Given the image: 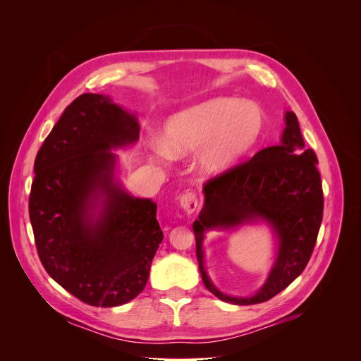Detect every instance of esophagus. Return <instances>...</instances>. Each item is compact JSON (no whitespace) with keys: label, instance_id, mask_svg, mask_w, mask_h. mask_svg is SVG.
Segmentation results:
<instances>
[{"label":"esophagus","instance_id":"esophagus-1","mask_svg":"<svg viewBox=\"0 0 361 361\" xmlns=\"http://www.w3.org/2000/svg\"><path fill=\"white\" fill-rule=\"evenodd\" d=\"M179 203H180V207L182 209L187 212V214H194L195 211L199 209V200H197V194L192 192V191H188V192H183L180 195L179 199Z\"/></svg>","mask_w":361,"mask_h":361}]
</instances>
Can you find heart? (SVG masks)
I'll return each mask as SVG.
<instances>
[{
  "instance_id": "1",
  "label": "heart",
  "mask_w": 361,
  "mask_h": 361,
  "mask_svg": "<svg viewBox=\"0 0 361 361\" xmlns=\"http://www.w3.org/2000/svg\"><path fill=\"white\" fill-rule=\"evenodd\" d=\"M265 129V113L250 101L214 97L171 116L164 126L159 155L183 157L201 149L197 167L215 174L232 167L253 149Z\"/></svg>"
}]
</instances>
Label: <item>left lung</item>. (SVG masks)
Segmentation results:
<instances>
[{"label":"left lung","mask_w":361,"mask_h":361,"mask_svg":"<svg viewBox=\"0 0 361 361\" xmlns=\"http://www.w3.org/2000/svg\"><path fill=\"white\" fill-rule=\"evenodd\" d=\"M279 146L262 149L203 185L204 206L192 228L200 274L216 298L238 305L259 304L286 289L307 267L324 212L321 174L314 152L304 149L298 118L288 111ZM264 219L278 235L276 264L262 289L251 298L218 291L202 267V238L209 228H233Z\"/></svg>","instance_id":"obj_1"}]
</instances>
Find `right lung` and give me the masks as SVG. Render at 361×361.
<instances>
[{
	"label": "right lung",
	"instance_id": "right-lung-1",
	"mask_svg": "<svg viewBox=\"0 0 361 361\" xmlns=\"http://www.w3.org/2000/svg\"><path fill=\"white\" fill-rule=\"evenodd\" d=\"M138 134L135 116L108 96L84 93L66 106L35 161L28 209L42 265L94 307L122 305L145 289L164 238L157 203L114 182L111 149L135 143Z\"/></svg>",
	"mask_w": 361,
	"mask_h": 361
}]
</instances>
